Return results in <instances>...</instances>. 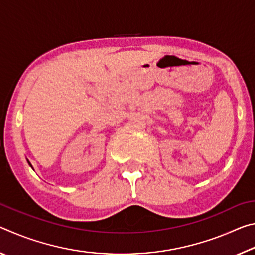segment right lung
Returning a JSON list of instances; mask_svg holds the SVG:
<instances>
[{"label":"right lung","mask_w":255,"mask_h":255,"mask_svg":"<svg viewBox=\"0 0 255 255\" xmlns=\"http://www.w3.org/2000/svg\"><path fill=\"white\" fill-rule=\"evenodd\" d=\"M28 163H29V162H28ZM29 165H30V166H31V164H30V163H29ZM31 167H32V166H31Z\"/></svg>","instance_id":"add662e5"}]
</instances>
